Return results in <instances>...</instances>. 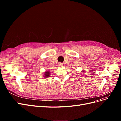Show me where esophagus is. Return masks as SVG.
Returning a JSON list of instances; mask_svg holds the SVG:
<instances>
[{
	"label": "esophagus",
	"mask_w": 121,
	"mask_h": 121,
	"mask_svg": "<svg viewBox=\"0 0 121 121\" xmlns=\"http://www.w3.org/2000/svg\"><path fill=\"white\" fill-rule=\"evenodd\" d=\"M58 67H60V68L63 67V64H61V63H58Z\"/></svg>",
	"instance_id": "34e87169"
}]
</instances>
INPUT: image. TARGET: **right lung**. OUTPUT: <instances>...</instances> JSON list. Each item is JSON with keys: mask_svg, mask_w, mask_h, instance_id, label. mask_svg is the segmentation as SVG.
Segmentation results:
<instances>
[{"mask_svg": "<svg viewBox=\"0 0 121 121\" xmlns=\"http://www.w3.org/2000/svg\"><path fill=\"white\" fill-rule=\"evenodd\" d=\"M50 72L49 70H46V71H45V72H44V74H43V77L44 78H48L49 77H50Z\"/></svg>", "mask_w": 121, "mask_h": 121, "instance_id": "obj_1", "label": "right lung"}]
</instances>
